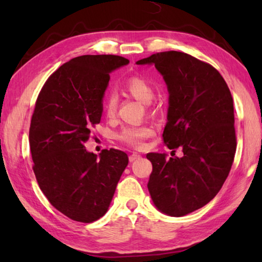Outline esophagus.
Returning a JSON list of instances; mask_svg holds the SVG:
<instances>
[{"instance_id": "obj_1", "label": "esophagus", "mask_w": 262, "mask_h": 262, "mask_svg": "<svg viewBox=\"0 0 262 262\" xmlns=\"http://www.w3.org/2000/svg\"><path fill=\"white\" fill-rule=\"evenodd\" d=\"M141 158V155L136 154V152H133L130 156H129V162H134L136 159H140Z\"/></svg>"}]
</instances>
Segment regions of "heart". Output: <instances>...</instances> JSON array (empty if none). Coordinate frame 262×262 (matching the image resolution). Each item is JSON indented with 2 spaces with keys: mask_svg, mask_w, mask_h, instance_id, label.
<instances>
[{
  "mask_svg": "<svg viewBox=\"0 0 262 262\" xmlns=\"http://www.w3.org/2000/svg\"><path fill=\"white\" fill-rule=\"evenodd\" d=\"M125 89L127 92L135 97L136 99L144 104H150L155 97V89L152 84L143 76H132L126 81ZM103 108L106 117L112 119L115 117L118 108L117 95L110 94L104 97ZM155 134V129L149 125H128L122 127L118 132L117 139L122 143L130 145L133 148H141L144 144V141Z\"/></svg>",
  "mask_w": 262,
  "mask_h": 262,
  "instance_id": "b5f03b06",
  "label": "heart"
}]
</instances>
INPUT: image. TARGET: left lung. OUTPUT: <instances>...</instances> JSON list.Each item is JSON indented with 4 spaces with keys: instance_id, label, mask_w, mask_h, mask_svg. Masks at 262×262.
<instances>
[{
    "instance_id": "left-lung-1",
    "label": "left lung",
    "mask_w": 262,
    "mask_h": 262,
    "mask_svg": "<svg viewBox=\"0 0 262 262\" xmlns=\"http://www.w3.org/2000/svg\"><path fill=\"white\" fill-rule=\"evenodd\" d=\"M136 63L155 64L165 79L170 97L163 141L184 154L147 155L149 193L164 214L187 215L216 196L231 170L237 147L231 92L219 70L183 52L156 53Z\"/></svg>"
}]
</instances>
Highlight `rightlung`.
Listing matches in <instances>:
<instances>
[{
  "label": "right lung",
  "mask_w": 262,
  "mask_h": 262,
  "mask_svg": "<svg viewBox=\"0 0 262 262\" xmlns=\"http://www.w3.org/2000/svg\"><path fill=\"white\" fill-rule=\"evenodd\" d=\"M118 55H82L55 70L41 88L30 125V149L38 185L51 205L70 220L91 223L107 211L128 165L126 152H88L103 113L110 74L128 63Z\"/></svg>",
  "instance_id": "right-lung-1"
}]
</instances>
